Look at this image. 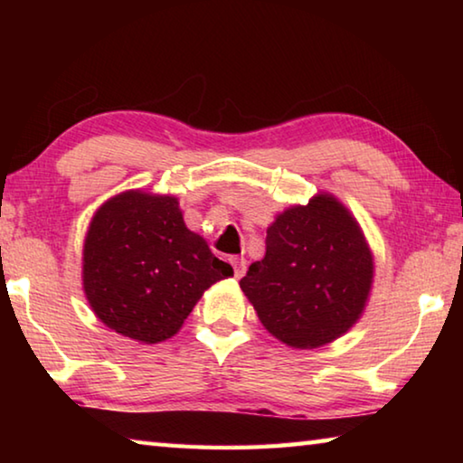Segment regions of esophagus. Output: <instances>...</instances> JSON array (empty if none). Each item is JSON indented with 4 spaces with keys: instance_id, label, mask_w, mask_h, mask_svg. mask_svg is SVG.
Returning <instances> with one entry per match:
<instances>
[{
    "instance_id": "obj_1",
    "label": "esophagus",
    "mask_w": 463,
    "mask_h": 463,
    "mask_svg": "<svg viewBox=\"0 0 463 463\" xmlns=\"http://www.w3.org/2000/svg\"><path fill=\"white\" fill-rule=\"evenodd\" d=\"M231 265H232V269H234V278H242L245 276V269H247V261L242 260V257H232L231 260Z\"/></svg>"
}]
</instances>
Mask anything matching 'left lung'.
<instances>
[{
  "label": "left lung",
  "instance_id": "obj_1",
  "mask_svg": "<svg viewBox=\"0 0 463 463\" xmlns=\"http://www.w3.org/2000/svg\"><path fill=\"white\" fill-rule=\"evenodd\" d=\"M373 253L347 206L328 192L286 208L269 224L265 257L241 289L261 325L292 349L333 343L362 318Z\"/></svg>",
  "mask_w": 463,
  "mask_h": 463
}]
</instances>
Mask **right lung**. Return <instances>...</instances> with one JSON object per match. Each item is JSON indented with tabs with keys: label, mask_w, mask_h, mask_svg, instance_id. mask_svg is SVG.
<instances>
[{
	"label": "right lung",
	"mask_w": 463,
	"mask_h": 463,
	"mask_svg": "<svg viewBox=\"0 0 463 463\" xmlns=\"http://www.w3.org/2000/svg\"><path fill=\"white\" fill-rule=\"evenodd\" d=\"M232 268L184 222L175 195L128 190L106 200L83 241V292L101 323L138 343L177 335Z\"/></svg>",
	"instance_id": "obj_1"
}]
</instances>
